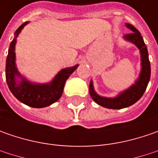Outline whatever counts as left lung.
<instances>
[{
    "label": "left lung",
    "mask_w": 158,
    "mask_h": 158,
    "mask_svg": "<svg viewBox=\"0 0 158 158\" xmlns=\"http://www.w3.org/2000/svg\"><path fill=\"white\" fill-rule=\"evenodd\" d=\"M126 26L130 29L132 32L126 34L124 39L135 44L140 50L142 70L140 73V76L135 83L115 98H104L97 94L93 88V82L92 81H90L89 88L90 97L98 105L108 109H122L136 103L143 97L150 79V63H149L148 49L143 41V37L140 31L132 24L126 23Z\"/></svg>",
    "instance_id": "1"
}]
</instances>
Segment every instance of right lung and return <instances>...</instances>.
<instances>
[{"instance_id": "1", "label": "right lung", "mask_w": 158, "mask_h": 158, "mask_svg": "<svg viewBox=\"0 0 158 158\" xmlns=\"http://www.w3.org/2000/svg\"><path fill=\"white\" fill-rule=\"evenodd\" d=\"M28 23H23L15 31V39L10 43L6 61V81L12 94L20 102L31 107L42 108L50 106L60 99L63 92L65 82L77 69L78 65L61 69L49 83H33L22 77L15 67V46L18 34ZM16 77L21 78L20 82H16Z\"/></svg>"}]
</instances>
